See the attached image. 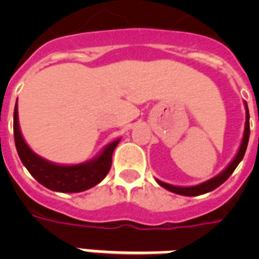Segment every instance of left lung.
Masks as SVG:
<instances>
[{"label": "left lung", "instance_id": "left-lung-1", "mask_svg": "<svg viewBox=\"0 0 259 259\" xmlns=\"http://www.w3.org/2000/svg\"><path fill=\"white\" fill-rule=\"evenodd\" d=\"M246 123H245V133H243V138H242L241 146H239V150H238L237 156L234 157V160L230 162L227 168L225 170H222L219 175H217L212 179H209V180L204 181V183H200V184L197 185H192V187H177V185H172V184H166L164 181L157 180V183L161 185L162 188L168 189L170 192L177 193V195H183V196H199V195H203V193L211 192L213 189H217L219 185H222L225 183L230 176H231V173L235 170V168L238 166V164L242 161V158L245 156L246 148H247V144H249V137H250V115H249V109H247V105H246Z\"/></svg>", "mask_w": 259, "mask_h": 259}]
</instances>
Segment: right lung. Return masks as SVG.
I'll use <instances>...</instances> for the list:
<instances>
[{
  "label": "right lung",
  "mask_w": 259,
  "mask_h": 259,
  "mask_svg": "<svg viewBox=\"0 0 259 259\" xmlns=\"http://www.w3.org/2000/svg\"><path fill=\"white\" fill-rule=\"evenodd\" d=\"M14 144L18 157L26 169L46 188L56 192H83L99 184L111 168V157L119 140L106 145L99 156L76 165H59L36 154L26 145L18 125L17 102L13 114Z\"/></svg>",
  "instance_id": "add662e5"
}]
</instances>
